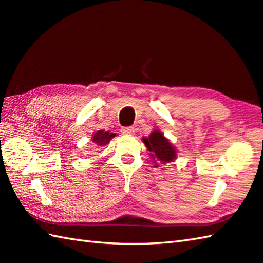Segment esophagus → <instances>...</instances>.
Here are the masks:
<instances>
[{
  "label": "esophagus",
  "instance_id": "34e87169",
  "mask_svg": "<svg viewBox=\"0 0 263 263\" xmlns=\"http://www.w3.org/2000/svg\"><path fill=\"white\" fill-rule=\"evenodd\" d=\"M121 132L123 133V135H126V136H131L135 133V127L133 126H125V127H122Z\"/></svg>",
  "mask_w": 263,
  "mask_h": 263
}]
</instances>
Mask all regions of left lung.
Returning <instances> with one entry per match:
<instances>
[{
	"label": "left lung",
	"mask_w": 263,
	"mask_h": 263,
	"mask_svg": "<svg viewBox=\"0 0 263 263\" xmlns=\"http://www.w3.org/2000/svg\"><path fill=\"white\" fill-rule=\"evenodd\" d=\"M142 140L149 152L152 153L150 156L154 160L166 164L176 158V149L159 130L153 131L148 138H143ZM155 167H158V165Z\"/></svg>",
	"instance_id": "left-lung-1"
}]
</instances>
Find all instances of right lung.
Instances as JSON below:
<instances>
[{"mask_svg": "<svg viewBox=\"0 0 263 263\" xmlns=\"http://www.w3.org/2000/svg\"><path fill=\"white\" fill-rule=\"evenodd\" d=\"M115 136V133H109L108 131L100 130L92 136V142L96 143L99 147H104L110 141V139H113Z\"/></svg>", "mask_w": 263, "mask_h": 263, "instance_id": "obj_1", "label": "right lung"}]
</instances>
